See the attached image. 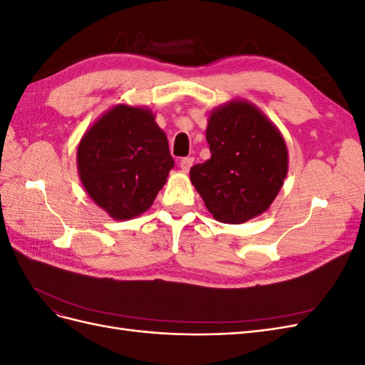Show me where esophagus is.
<instances>
[{
	"instance_id": "34e87169",
	"label": "esophagus",
	"mask_w": 365,
	"mask_h": 365,
	"mask_svg": "<svg viewBox=\"0 0 365 365\" xmlns=\"http://www.w3.org/2000/svg\"><path fill=\"white\" fill-rule=\"evenodd\" d=\"M192 164H193V158L192 157H185V158H182L180 161V168H181L182 172H189L190 168H192Z\"/></svg>"
}]
</instances>
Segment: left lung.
<instances>
[{"label":"left lung","instance_id":"1","mask_svg":"<svg viewBox=\"0 0 365 365\" xmlns=\"http://www.w3.org/2000/svg\"><path fill=\"white\" fill-rule=\"evenodd\" d=\"M212 157L190 169V181L212 216L244 224L264 213L288 175L279 128L245 98L215 108L205 130Z\"/></svg>","mask_w":365,"mask_h":365}]
</instances>
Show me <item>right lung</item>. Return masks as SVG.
<instances>
[{
	"label": "right lung",
	"mask_w": 365,
	"mask_h": 365,
	"mask_svg": "<svg viewBox=\"0 0 365 365\" xmlns=\"http://www.w3.org/2000/svg\"><path fill=\"white\" fill-rule=\"evenodd\" d=\"M76 160L85 192L115 220L149 210L175 165L155 114L126 103L108 109L85 130Z\"/></svg>",
	"instance_id": "1"
}]
</instances>
